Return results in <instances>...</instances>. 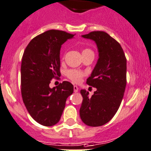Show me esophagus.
Returning <instances> with one entry per match:
<instances>
[{
	"mask_svg": "<svg viewBox=\"0 0 151 151\" xmlns=\"http://www.w3.org/2000/svg\"><path fill=\"white\" fill-rule=\"evenodd\" d=\"M74 92H77L78 91V87L77 86H74Z\"/></svg>",
	"mask_w": 151,
	"mask_h": 151,
	"instance_id": "obj_1",
	"label": "esophagus"
}]
</instances>
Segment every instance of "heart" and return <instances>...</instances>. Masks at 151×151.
<instances>
[{
  "instance_id": "1",
  "label": "heart",
  "mask_w": 151,
  "mask_h": 151,
  "mask_svg": "<svg viewBox=\"0 0 151 151\" xmlns=\"http://www.w3.org/2000/svg\"><path fill=\"white\" fill-rule=\"evenodd\" d=\"M86 52H92L90 49L86 48L83 50V53H86ZM66 76L69 80H71V81L74 83H80L82 81V79L85 76V73L81 71H79L77 69H69L66 71Z\"/></svg>"
}]
</instances>
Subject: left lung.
Masks as SVG:
<instances>
[{"label":"left lung","mask_w":151,"mask_h":151,"mask_svg":"<svg viewBox=\"0 0 151 151\" xmlns=\"http://www.w3.org/2000/svg\"><path fill=\"white\" fill-rule=\"evenodd\" d=\"M83 37L97 44L99 59L86 83L97 88L91 97L81 89V120L90 127H100L112 119L123 99L127 84V59L122 46L104 31H92Z\"/></svg>","instance_id":"left-lung-1"}]
</instances>
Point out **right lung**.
I'll list each match as a JSON object with an SVG mask.
<instances>
[{"mask_svg":"<svg viewBox=\"0 0 151 151\" xmlns=\"http://www.w3.org/2000/svg\"><path fill=\"white\" fill-rule=\"evenodd\" d=\"M75 34L50 29L38 35L27 46L21 67V91L23 102L31 117L40 124L50 127L60 120L68 97L74 86L63 81L53 88L52 79L60 74V48Z\"/></svg>","mask_w":151,"mask_h":151,"instance_id":"1","label":"right lung"}]
</instances>
